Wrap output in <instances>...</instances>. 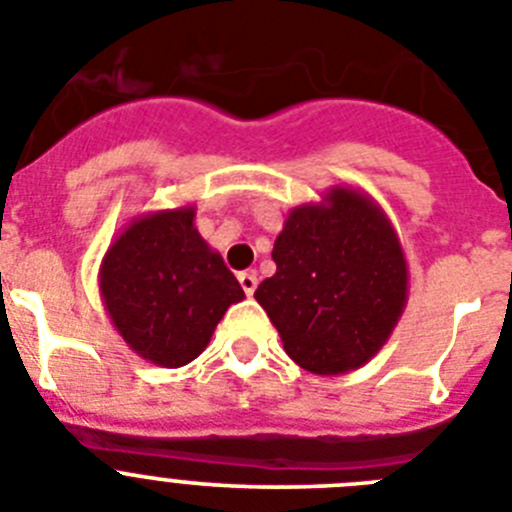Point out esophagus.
I'll list each match as a JSON object with an SVG mask.
<instances>
[{
    "label": "esophagus",
    "instance_id": "obj_1",
    "mask_svg": "<svg viewBox=\"0 0 512 512\" xmlns=\"http://www.w3.org/2000/svg\"><path fill=\"white\" fill-rule=\"evenodd\" d=\"M239 283H242L244 294H247V296L255 294V289H257V273H255V270H244V273H239Z\"/></svg>",
    "mask_w": 512,
    "mask_h": 512
}]
</instances>
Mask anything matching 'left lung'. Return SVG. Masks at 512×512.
<instances>
[{"instance_id": "8db88e82", "label": "left lung", "mask_w": 512, "mask_h": 512, "mask_svg": "<svg viewBox=\"0 0 512 512\" xmlns=\"http://www.w3.org/2000/svg\"><path fill=\"white\" fill-rule=\"evenodd\" d=\"M273 260L276 276L255 299L299 367L343 375L388 343L409 299V263L367 192L338 184L320 203L291 210Z\"/></svg>"}]
</instances>
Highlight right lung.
Instances as JSON below:
<instances>
[{"label": "right lung", "mask_w": 512, "mask_h": 512, "mask_svg": "<svg viewBox=\"0 0 512 512\" xmlns=\"http://www.w3.org/2000/svg\"><path fill=\"white\" fill-rule=\"evenodd\" d=\"M98 291L124 343L156 367H184L244 291L195 229V205L132 218L109 244Z\"/></svg>", "instance_id": "right-lung-1"}]
</instances>
